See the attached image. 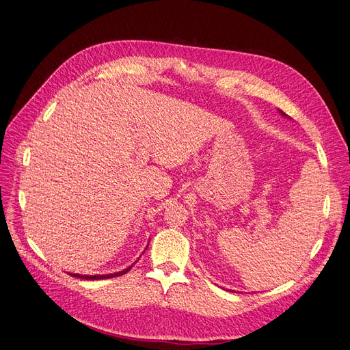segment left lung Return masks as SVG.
Segmentation results:
<instances>
[{"mask_svg": "<svg viewBox=\"0 0 350 350\" xmlns=\"http://www.w3.org/2000/svg\"><path fill=\"white\" fill-rule=\"evenodd\" d=\"M280 113H281V114H282V116H285V114H284V113H282V111H281V110H280Z\"/></svg>", "mask_w": 350, "mask_h": 350, "instance_id": "1", "label": "left lung"}]
</instances>
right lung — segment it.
<instances>
[{"instance_id":"right-lung-1","label":"right lung","mask_w":350,"mask_h":350,"mask_svg":"<svg viewBox=\"0 0 350 350\" xmlns=\"http://www.w3.org/2000/svg\"><path fill=\"white\" fill-rule=\"evenodd\" d=\"M131 267L133 265H130L129 269H126V270H122V271H118V273H114V274H97V275H80V274H70L72 277H76V278H83V280H106V278H113V277H118V275H122V274H126V273H129L130 270H131Z\"/></svg>"}]
</instances>
